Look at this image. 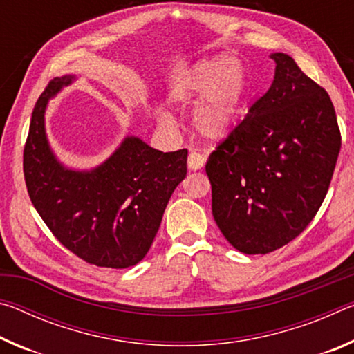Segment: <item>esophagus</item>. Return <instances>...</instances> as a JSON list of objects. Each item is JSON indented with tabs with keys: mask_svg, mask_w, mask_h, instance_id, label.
Returning a JSON list of instances; mask_svg holds the SVG:
<instances>
[{
	"mask_svg": "<svg viewBox=\"0 0 354 354\" xmlns=\"http://www.w3.org/2000/svg\"><path fill=\"white\" fill-rule=\"evenodd\" d=\"M205 164H206V156H203V154H200V153H195V151H192V153L189 154L187 165H189V169H190L192 171L201 170L203 167H205Z\"/></svg>",
	"mask_w": 354,
	"mask_h": 354,
	"instance_id": "1",
	"label": "esophagus"
}]
</instances>
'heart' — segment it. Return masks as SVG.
<instances>
[{"label":"heart","instance_id":"heart-1","mask_svg":"<svg viewBox=\"0 0 354 354\" xmlns=\"http://www.w3.org/2000/svg\"><path fill=\"white\" fill-rule=\"evenodd\" d=\"M247 97V76L242 65L226 56L203 59L184 71L173 84L170 100L179 107L196 106L194 128L209 142L226 139L241 118ZM164 124L171 122L170 113L159 109Z\"/></svg>","mask_w":354,"mask_h":354}]
</instances>
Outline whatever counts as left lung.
Here are the masks:
<instances>
[{"label": "left lung", "mask_w": 354, "mask_h": 354, "mask_svg": "<svg viewBox=\"0 0 354 354\" xmlns=\"http://www.w3.org/2000/svg\"><path fill=\"white\" fill-rule=\"evenodd\" d=\"M277 64L267 93L209 156L212 215L245 254L284 247L315 217L340 151V131L325 88L290 56Z\"/></svg>", "instance_id": "obj_1"}]
</instances>
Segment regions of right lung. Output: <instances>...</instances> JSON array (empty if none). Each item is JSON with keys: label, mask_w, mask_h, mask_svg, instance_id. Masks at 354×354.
<instances>
[{"label": "right lung", "mask_w": 354, "mask_h": 354, "mask_svg": "<svg viewBox=\"0 0 354 354\" xmlns=\"http://www.w3.org/2000/svg\"><path fill=\"white\" fill-rule=\"evenodd\" d=\"M77 80L55 77L32 111L23 153L29 198L65 248L97 267L127 268L147 256L170 196L187 175V149L162 153L127 136L93 169L65 165L46 136L50 100Z\"/></svg>", "instance_id": "right-lung-1"}]
</instances>
